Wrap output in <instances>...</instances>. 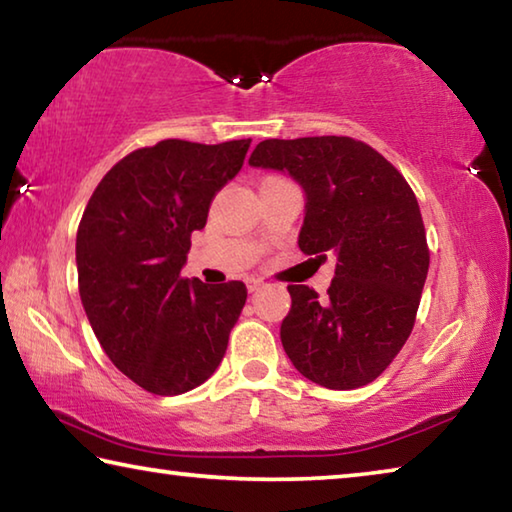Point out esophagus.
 Here are the masks:
<instances>
[{"label":"esophagus","instance_id":"34e87169","mask_svg":"<svg viewBox=\"0 0 512 512\" xmlns=\"http://www.w3.org/2000/svg\"><path fill=\"white\" fill-rule=\"evenodd\" d=\"M264 287H266V284H264V280H259V277H250V280H248V291L250 293L262 291Z\"/></svg>","mask_w":512,"mask_h":512}]
</instances>
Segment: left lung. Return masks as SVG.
Here are the masks:
<instances>
[{
  "mask_svg": "<svg viewBox=\"0 0 512 512\" xmlns=\"http://www.w3.org/2000/svg\"><path fill=\"white\" fill-rule=\"evenodd\" d=\"M248 164L296 180L305 192L300 250L336 255L327 298L302 284L289 287L284 352L318 386L370 384L409 339L427 280L418 198L384 155L352 137L264 140Z\"/></svg>",
  "mask_w": 512,
  "mask_h": 512,
  "instance_id": "1",
  "label": "left lung"
}]
</instances>
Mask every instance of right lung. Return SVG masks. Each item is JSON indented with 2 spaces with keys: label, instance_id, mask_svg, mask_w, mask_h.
<instances>
[{
  "label": "right lung",
  "instance_id": "right-lung-1",
  "mask_svg": "<svg viewBox=\"0 0 512 512\" xmlns=\"http://www.w3.org/2000/svg\"><path fill=\"white\" fill-rule=\"evenodd\" d=\"M250 140H162L112 167L76 232L79 293L110 361L155 395L201 386L228 348L246 284L180 271L216 192L244 167Z\"/></svg>",
  "mask_w": 512,
  "mask_h": 512
}]
</instances>
